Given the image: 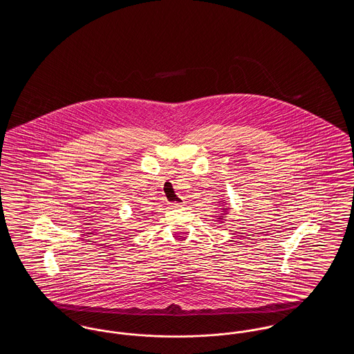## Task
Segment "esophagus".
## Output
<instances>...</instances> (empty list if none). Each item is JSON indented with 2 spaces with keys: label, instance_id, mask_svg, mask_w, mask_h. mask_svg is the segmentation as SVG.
I'll return each mask as SVG.
<instances>
[{
  "label": "esophagus",
  "instance_id": "34e87169",
  "mask_svg": "<svg viewBox=\"0 0 354 354\" xmlns=\"http://www.w3.org/2000/svg\"><path fill=\"white\" fill-rule=\"evenodd\" d=\"M183 205H185L183 203H172V204H169L171 209H178V208H182Z\"/></svg>",
  "mask_w": 354,
  "mask_h": 354
}]
</instances>
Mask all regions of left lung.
Here are the masks:
<instances>
[{
    "mask_svg": "<svg viewBox=\"0 0 354 354\" xmlns=\"http://www.w3.org/2000/svg\"><path fill=\"white\" fill-rule=\"evenodd\" d=\"M220 204H223V207L220 208L221 209V212L218 214V216H216V219H218V223L219 224H224L225 223V218H227V215H228V212H230V207H227V202L225 201H220Z\"/></svg>",
    "mask_w": 354,
    "mask_h": 354,
    "instance_id": "obj_1",
    "label": "left lung"
}]
</instances>
